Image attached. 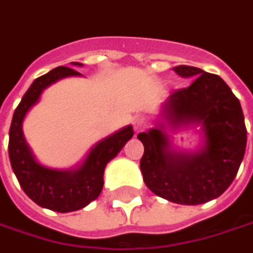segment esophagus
<instances>
[{"label":"esophagus","mask_w":253,"mask_h":253,"mask_svg":"<svg viewBox=\"0 0 253 253\" xmlns=\"http://www.w3.org/2000/svg\"><path fill=\"white\" fill-rule=\"evenodd\" d=\"M133 128H134L136 133L142 131V130L145 128V120H143V119H136L134 123H133Z\"/></svg>","instance_id":"obj_1"}]
</instances>
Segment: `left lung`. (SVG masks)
Wrapping results in <instances>:
<instances>
[{
	"label": "left lung",
	"instance_id": "left-lung-1",
	"mask_svg": "<svg viewBox=\"0 0 253 253\" xmlns=\"http://www.w3.org/2000/svg\"><path fill=\"white\" fill-rule=\"evenodd\" d=\"M174 72L193 80L173 90L166 111L177 122L201 120L205 146L193 155H173L161 130L142 131L137 134L145 148L140 171L145 184L167 201L205 204L224 193L237 174L246 149L245 117L239 99L220 76L190 66H178Z\"/></svg>",
	"mask_w": 253,
	"mask_h": 253
}]
</instances>
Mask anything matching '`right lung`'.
Returning <instances> with one entry per match:
<instances>
[{"mask_svg": "<svg viewBox=\"0 0 253 253\" xmlns=\"http://www.w3.org/2000/svg\"><path fill=\"white\" fill-rule=\"evenodd\" d=\"M75 64L82 66L79 63ZM76 75L80 73L75 69L61 66L38 77L30 84L19 107L16 108L10 126L8 157L20 186L35 204L57 212L77 211L99 196L104 186L105 166L122 151L125 143L133 136V128L127 126L99 142L90 151L83 166L76 171L49 170L35 161L22 131V123L26 113L39 99L46 86L61 77Z\"/></svg>", "mask_w": 253, "mask_h": 253, "instance_id": "1", "label": "right lung"}]
</instances>
